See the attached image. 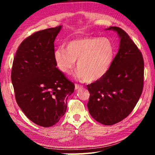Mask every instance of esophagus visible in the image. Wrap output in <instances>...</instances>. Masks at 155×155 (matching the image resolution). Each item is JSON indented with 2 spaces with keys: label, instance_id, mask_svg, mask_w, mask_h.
<instances>
[{
  "label": "esophagus",
  "instance_id": "1",
  "mask_svg": "<svg viewBox=\"0 0 155 155\" xmlns=\"http://www.w3.org/2000/svg\"><path fill=\"white\" fill-rule=\"evenodd\" d=\"M82 87H83V85H79V84H75V89L76 90H78V89H81V88H82Z\"/></svg>",
  "mask_w": 155,
  "mask_h": 155
}]
</instances>
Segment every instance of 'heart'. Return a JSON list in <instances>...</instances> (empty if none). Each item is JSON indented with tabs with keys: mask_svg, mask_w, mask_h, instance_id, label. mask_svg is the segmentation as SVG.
<instances>
[{
	"mask_svg": "<svg viewBox=\"0 0 155 155\" xmlns=\"http://www.w3.org/2000/svg\"><path fill=\"white\" fill-rule=\"evenodd\" d=\"M115 50L108 38L87 37L68 41L66 50L59 47L54 52L58 69L65 74H71L77 61L78 75L86 82L103 77L114 58Z\"/></svg>",
	"mask_w": 155,
	"mask_h": 155,
	"instance_id": "heart-1",
	"label": "heart"
}]
</instances>
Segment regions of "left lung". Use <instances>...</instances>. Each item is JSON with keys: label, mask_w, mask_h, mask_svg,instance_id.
<instances>
[{"label": "left lung", "mask_w": 155, "mask_h": 155, "mask_svg": "<svg viewBox=\"0 0 155 155\" xmlns=\"http://www.w3.org/2000/svg\"><path fill=\"white\" fill-rule=\"evenodd\" d=\"M120 38L119 51L108 72L87 85V108L91 117L104 125H113L129 115L141 95L144 62L141 51L121 28L111 27Z\"/></svg>", "instance_id": "left-lung-1"}]
</instances>
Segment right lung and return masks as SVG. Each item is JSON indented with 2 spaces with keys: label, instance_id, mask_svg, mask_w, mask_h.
<instances>
[{
  "label": "right lung",
  "instance_id": "1",
  "mask_svg": "<svg viewBox=\"0 0 155 155\" xmlns=\"http://www.w3.org/2000/svg\"><path fill=\"white\" fill-rule=\"evenodd\" d=\"M61 26L37 31L22 41L15 52L11 78L18 106L31 121L50 127L59 121L74 84L54 59V41Z\"/></svg>",
  "mask_w": 155,
  "mask_h": 155
}]
</instances>
